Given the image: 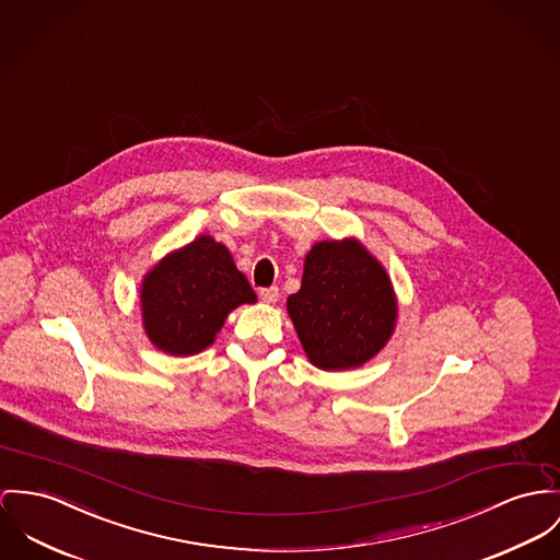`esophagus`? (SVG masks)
<instances>
[{
	"instance_id": "esophagus-1",
	"label": "esophagus",
	"mask_w": 560,
	"mask_h": 560,
	"mask_svg": "<svg viewBox=\"0 0 560 560\" xmlns=\"http://www.w3.org/2000/svg\"><path fill=\"white\" fill-rule=\"evenodd\" d=\"M259 299L264 302H268V304L277 302V299H279V288H277V285H272V288H261V290H259Z\"/></svg>"
}]
</instances>
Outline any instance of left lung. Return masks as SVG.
Wrapping results in <instances>:
<instances>
[{
    "label": "left lung",
    "instance_id": "obj_1",
    "mask_svg": "<svg viewBox=\"0 0 560 560\" xmlns=\"http://www.w3.org/2000/svg\"><path fill=\"white\" fill-rule=\"evenodd\" d=\"M288 311L308 360L324 371L353 369L386 345L396 301L386 270L355 241L317 243L304 259Z\"/></svg>",
    "mask_w": 560,
    "mask_h": 560
}]
</instances>
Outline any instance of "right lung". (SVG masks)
I'll return each instance as SVG.
<instances>
[{
  "mask_svg": "<svg viewBox=\"0 0 560 560\" xmlns=\"http://www.w3.org/2000/svg\"><path fill=\"white\" fill-rule=\"evenodd\" d=\"M140 294L149 339L173 355L202 351L232 308L256 301L230 252L211 236L162 259L147 275Z\"/></svg>",
  "mask_w": 560,
  "mask_h": 560,
  "instance_id": "1",
  "label": "right lung"
}]
</instances>
